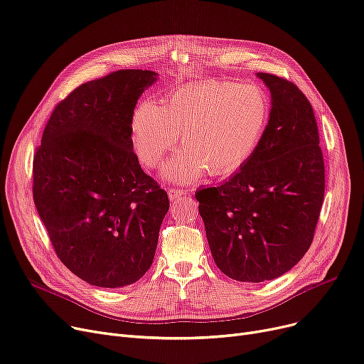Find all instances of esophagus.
<instances>
[{
  "mask_svg": "<svg viewBox=\"0 0 364 364\" xmlns=\"http://www.w3.org/2000/svg\"><path fill=\"white\" fill-rule=\"evenodd\" d=\"M168 196L171 200H178V199L184 198V192L180 191V188H169Z\"/></svg>",
  "mask_w": 364,
  "mask_h": 364,
  "instance_id": "34e87169",
  "label": "esophagus"
}]
</instances>
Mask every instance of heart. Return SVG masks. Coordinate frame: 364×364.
Returning a JSON list of instances; mask_svg holds the SVG:
<instances>
[{
	"label": "heart",
	"mask_w": 364,
	"mask_h": 364,
	"mask_svg": "<svg viewBox=\"0 0 364 364\" xmlns=\"http://www.w3.org/2000/svg\"><path fill=\"white\" fill-rule=\"evenodd\" d=\"M269 117V100L259 86L205 80L172 90L162 105L141 101L131 117V139L138 159L153 168L181 132L187 149L164 164L162 177L191 183L208 171L225 178L256 154Z\"/></svg>",
	"instance_id": "heart-1"
}]
</instances>
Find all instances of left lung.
Here are the masks:
<instances>
[{
    "instance_id": "8db88e82",
    "label": "left lung",
    "mask_w": 364,
    "mask_h": 364,
    "mask_svg": "<svg viewBox=\"0 0 364 364\" xmlns=\"http://www.w3.org/2000/svg\"><path fill=\"white\" fill-rule=\"evenodd\" d=\"M271 117L251 161L217 187L196 192L218 269L232 279H275L305 256L324 199L317 120L291 82L259 73Z\"/></svg>"
}]
</instances>
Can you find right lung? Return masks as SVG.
Wrapping results in <instances>:
<instances>
[{
    "mask_svg": "<svg viewBox=\"0 0 364 364\" xmlns=\"http://www.w3.org/2000/svg\"><path fill=\"white\" fill-rule=\"evenodd\" d=\"M157 73L120 70L59 102L34 156V202L58 257L97 287L136 282L153 263L168 195L141 169L131 117Z\"/></svg>",
    "mask_w": 364,
    "mask_h": 364,
    "instance_id": "1",
    "label": "right lung"
}]
</instances>
